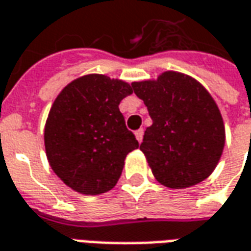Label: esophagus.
Returning <instances> with one entry per match:
<instances>
[{
  "label": "esophagus",
  "mask_w": 251,
  "mask_h": 251,
  "mask_svg": "<svg viewBox=\"0 0 251 251\" xmlns=\"http://www.w3.org/2000/svg\"><path fill=\"white\" fill-rule=\"evenodd\" d=\"M143 135H144L143 128H140V129H138V131L135 132V136H136V139H138L139 143H142V140H143Z\"/></svg>",
  "instance_id": "34e87169"
}]
</instances>
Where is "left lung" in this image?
Here are the masks:
<instances>
[{"mask_svg": "<svg viewBox=\"0 0 251 251\" xmlns=\"http://www.w3.org/2000/svg\"><path fill=\"white\" fill-rule=\"evenodd\" d=\"M131 85L152 119L140 150L153 176L170 188L201 183L217 167L225 147V126L211 95L178 72Z\"/></svg>", "mask_w": 251, "mask_h": 251, "instance_id": "obj_1", "label": "left lung"}]
</instances>
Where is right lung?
<instances>
[{
	"mask_svg": "<svg viewBox=\"0 0 251 251\" xmlns=\"http://www.w3.org/2000/svg\"><path fill=\"white\" fill-rule=\"evenodd\" d=\"M131 93V85L122 80L87 75L56 98L44 140L50 167L68 187L98 195L118 183L124 159L139 147L119 109Z\"/></svg>",
	"mask_w": 251,
	"mask_h": 251,
	"instance_id": "add662e5",
	"label": "right lung"
}]
</instances>
